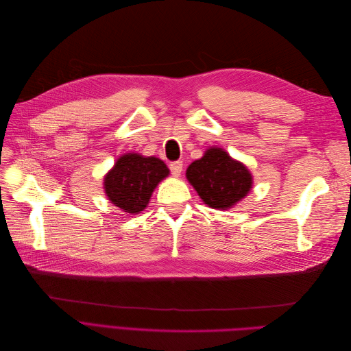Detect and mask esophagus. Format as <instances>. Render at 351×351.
Here are the masks:
<instances>
[{
	"label": "esophagus",
	"instance_id": "34e87169",
	"mask_svg": "<svg viewBox=\"0 0 351 351\" xmlns=\"http://www.w3.org/2000/svg\"><path fill=\"white\" fill-rule=\"evenodd\" d=\"M169 169H171V174L174 177H178L180 174H182V171H183V162L182 161L171 162V164H169Z\"/></svg>",
	"mask_w": 351,
	"mask_h": 351
}]
</instances>
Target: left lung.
<instances>
[{"instance_id":"left-lung-1","label":"left lung","mask_w":351,"mask_h":351,"mask_svg":"<svg viewBox=\"0 0 351 351\" xmlns=\"http://www.w3.org/2000/svg\"><path fill=\"white\" fill-rule=\"evenodd\" d=\"M186 177L200 199L214 209L234 206L252 189L249 169L214 146L189 165Z\"/></svg>"}]
</instances>
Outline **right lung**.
<instances>
[{
	"mask_svg": "<svg viewBox=\"0 0 351 351\" xmlns=\"http://www.w3.org/2000/svg\"><path fill=\"white\" fill-rule=\"evenodd\" d=\"M168 174V167L159 158L125 154L105 176L104 189L111 204L137 214L147 206L155 187Z\"/></svg>",
	"mask_w": 351,
	"mask_h": 351,
	"instance_id": "right-lung-1",
	"label": "right lung"
}]
</instances>
